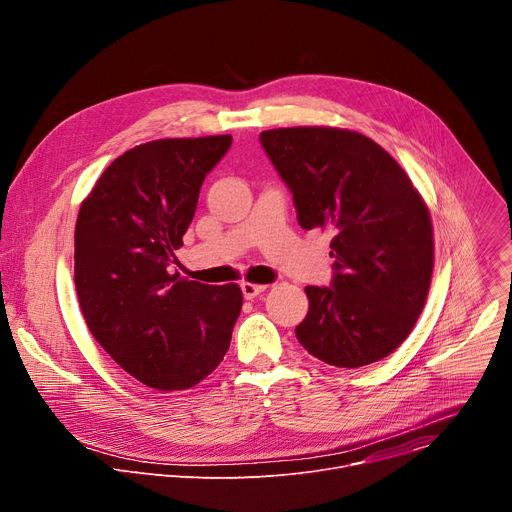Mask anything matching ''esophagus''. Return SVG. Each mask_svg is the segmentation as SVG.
Wrapping results in <instances>:
<instances>
[{
    "label": "esophagus",
    "mask_w": 512,
    "mask_h": 512,
    "mask_svg": "<svg viewBox=\"0 0 512 512\" xmlns=\"http://www.w3.org/2000/svg\"><path fill=\"white\" fill-rule=\"evenodd\" d=\"M241 289H243V296L245 300H253L257 298L259 294H263V291L267 289V285H257V283H241Z\"/></svg>",
    "instance_id": "34e87169"
}]
</instances>
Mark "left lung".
Instances as JSON below:
<instances>
[{
  "label": "left lung",
  "mask_w": 512,
  "mask_h": 512,
  "mask_svg": "<svg viewBox=\"0 0 512 512\" xmlns=\"http://www.w3.org/2000/svg\"><path fill=\"white\" fill-rule=\"evenodd\" d=\"M294 196L302 229L332 233L330 287L308 285L300 344L340 369L389 356L413 330L429 291V210L403 168L373 139L338 127L259 135Z\"/></svg>",
  "instance_id": "obj_1"
}]
</instances>
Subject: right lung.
I'll return each mask as SVG.
<instances>
[{"label": "right lung", "instance_id": "add662e5", "mask_svg": "<svg viewBox=\"0 0 512 512\" xmlns=\"http://www.w3.org/2000/svg\"><path fill=\"white\" fill-rule=\"evenodd\" d=\"M231 143V135L141 143L101 174L79 210L75 285L85 322L123 371L158 391L206 379L241 314L237 283L170 271L200 186Z\"/></svg>", "mask_w": 512, "mask_h": 512}]
</instances>
